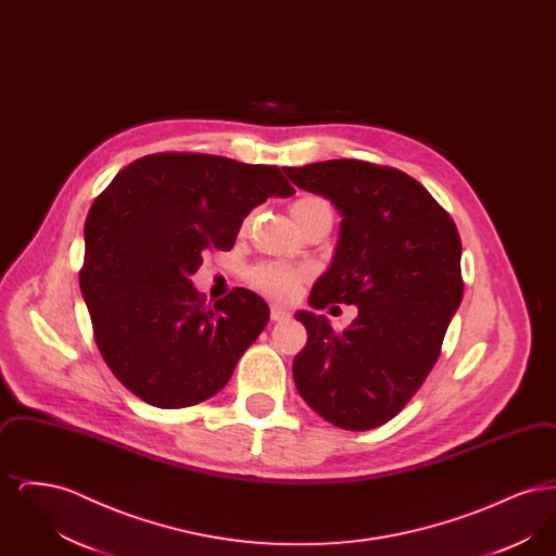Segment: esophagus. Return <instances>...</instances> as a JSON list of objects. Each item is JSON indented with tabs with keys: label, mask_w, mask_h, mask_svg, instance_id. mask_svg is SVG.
I'll list each match as a JSON object with an SVG mask.
<instances>
[{
	"label": "esophagus",
	"mask_w": 556,
	"mask_h": 556,
	"mask_svg": "<svg viewBox=\"0 0 556 556\" xmlns=\"http://www.w3.org/2000/svg\"><path fill=\"white\" fill-rule=\"evenodd\" d=\"M288 318H290V313L283 306H277V304L270 306V320L281 323V320H288Z\"/></svg>",
	"instance_id": "obj_1"
}]
</instances>
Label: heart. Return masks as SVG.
<instances>
[{
	"label": "heart",
	"instance_id": "1",
	"mask_svg": "<svg viewBox=\"0 0 556 556\" xmlns=\"http://www.w3.org/2000/svg\"><path fill=\"white\" fill-rule=\"evenodd\" d=\"M291 216L298 223V227H304L306 223L315 218H331L333 220V208L329 200L317 193H306L293 200L290 206ZM248 279L254 288L265 291L275 298H290L298 286L306 279V270L291 268V266L279 265V263H261L248 270Z\"/></svg>",
	"mask_w": 556,
	"mask_h": 556
}]
</instances>
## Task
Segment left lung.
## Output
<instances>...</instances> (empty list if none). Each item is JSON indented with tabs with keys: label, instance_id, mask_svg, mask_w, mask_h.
Returning a JSON list of instances; mask_svg holds the SVG:
<instances>
[{
	"label": "left lung",
	"instance_id": "obj_1",
	"mask_svg": "<svg viewBox=\"0 0 556 556\" xmlns=\"http://www.w3.org/2000/svg\"><path fill=\"white\" fill-rule=\"evenodd\" d=\"M286 175L344 216L311 304L358 306L344 331L323 315H295L308 331L293 358L295 388L325 421L375 429L419 392L442 352L465 288L458 229L419 181L392 166L327 160L286 166Z\"/></svg>",
	"mask_w": 556,
	"mask_h": 556
}]
</instances>
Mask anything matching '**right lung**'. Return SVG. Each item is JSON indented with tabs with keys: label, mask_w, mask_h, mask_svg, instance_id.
I'll return each mask as SVG.
<instances>
[{
	"label": "right lung",
	"mask_w": 556,
	"mask_h": 556,
	"mask_svg": "<svg viewBox=\"0 0 556 556\" xmlns=\"http://www.w3.org/2000/svg\"><path fill=\"white\" fill-rule=\"evenodd\" d=\"M277 166L160 152L125 166L85 220L80 293L108 369L159 408L220 392L268 323L254 291L214 306L191 286L206 250L229 252L248 212L291 195Z\"/></svg>",
	"instance_id": "1"
}]
</instances>
